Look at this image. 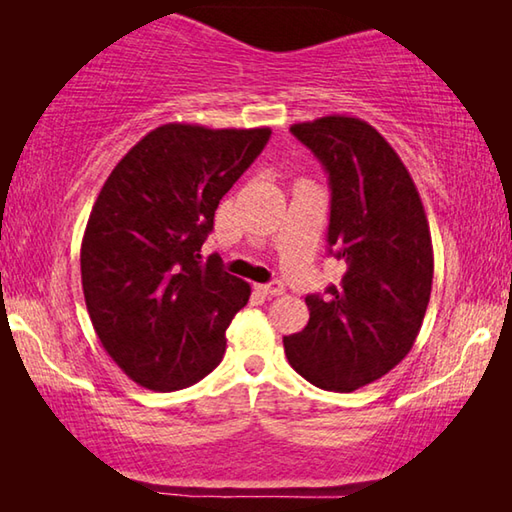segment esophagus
<instances>
[{
	"label": "esophagus",
	"instance_id": "34e87169",
	"mask_svg": "<svg viewBox=\"0 0 512 512\" xmlns=\"http://www.w3.org/2000/svg\"><path fill=\"white\" fill-rule=\"evenodd\" d=\"M259 291L264 293V296H268V298H273V296H282L284 293V284L282 282H268V284H259L257 287Z\"/></svg>",
	"mask_w": 512,
	"mask_h": 512
}]
</instances>
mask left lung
Instances as JSON below:
<instances>
[{"mask_svg": "<svg viewBox=\"0 0 512 512\" xmlns=\"http://www.w3.org/2000/svg\"><path fill=\"white\" fill-rule=\"evenodd\" d=\"M291 133L323 164L332 189L329 253L348 271L307 296L309 323L284 336L291 368L350 393L393 370L418 339L433 280L427 214L409 169L368 121L327 115Z\"/></svg>", "mask_w": 512, "mask_h": 512, "instance_id": "8db88e82", "label": "left lung"}]
</instances>
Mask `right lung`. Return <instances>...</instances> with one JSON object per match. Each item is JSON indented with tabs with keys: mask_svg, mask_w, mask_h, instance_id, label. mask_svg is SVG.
I'll return each instance as SVG.
<instances>
[{
	"mask_svg": "<svg viewBox=\"0 0 512 512\" xmlns=\"http://www.w3.org/2000/svg\"><path fill=\"white\" fill-rule=\"evenodd\" d=\"M271 128L164 124L117 162L81 244L88 314L110 359L149 391H178L219 366L250 284L201 257L214 212Z\"/></svg>",
	"mask_w": 512,
	"mask_h": 512,
	"instance_id": "right-lung-1",
	"label": "right lung"
}]
</instances>
